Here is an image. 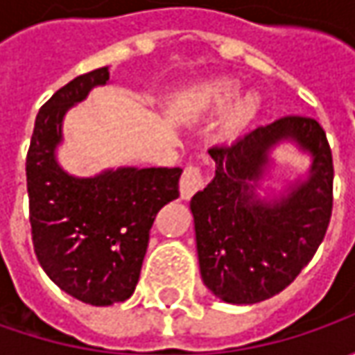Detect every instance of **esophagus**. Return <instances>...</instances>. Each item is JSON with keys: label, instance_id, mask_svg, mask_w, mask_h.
<instances>
[{"label": "esophagus", "instance_id": "obj_1", "mask_svg": "<svg viewBox=\"0 0 355 355\" xmlns=\"http://www.w3.org/2000/svg\"><path fill=\"white\" fill-rule=\"evenodd\" d=\"M203 184H205V180H203L201 168L196 164H189L182 173V180H180V196H182V199H189L196 191L203 187Z\"/></svg>", "mask_w": 355, "mask_h": 355}]
</instances>
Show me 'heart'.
Returning a JSON list of instances; mask_svg holds the SVG:
<instances>
[{
	"mask_svg": "<svg viewBox=\"0 0 355 355\" xmlns=\"http://www.w3.org/2000/svg\"><path fill=\"white\" fill-rule=\"evenodd\" d=\"M239 90H241V85H239L237 80H233V78H217V80L209 83L205 87V90H203V103H205V106L213 108V110H221V108L229 106L237 98ZM259 108H261V98L257 94L243 96L233 106V110L229 114V122H227L229 130L231 132H239V130L245 128L252 118L259 114Z\"/></svg>",
	"mask_w": 355,
	"mask_h": 355,
	"instance_id": "heart-1",
	"label": "heart"
}]
</instances>
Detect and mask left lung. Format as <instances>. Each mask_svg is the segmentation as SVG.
<instances>
[{"label": "left lung", "instance_id": "1", "mask_svg": "<svg viewBox=\"0 0 355 355\" xmlns=\"http://www.w3.org/2000/svg\"><path fill=\"white\" fill-rule=\"evenodd\" d=\"M280 141L313 157L309 178L279 198L256 191ZM215 178L191 198L199 270L229 304H254L279 294L310 263L332 217L334 164L314 118L284 116L231 144L209 148Z\"/></svg>", "mask_w": 355, "mask_h": 355}]
</instances>
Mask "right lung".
I'll return each instance as SVG.
<instances>
[{"instance_id":"add662e5","label":"right lung","mask_w":355,"mask_h":355,"mask_svg":"<svg viewBox=\"0 0 355 355\" xmlns=\"http://www.w3.org/2000/svg\"><path fill=\"white\" fill-rule=\"evenodd\" d=\"M108 67L73 78L41 106L27 152V193L39 265L61 291L92 306L128 300L157 211L180 196V168H118L76 178L57 162L62 118Z\"/></svg>"}]
</instances>
